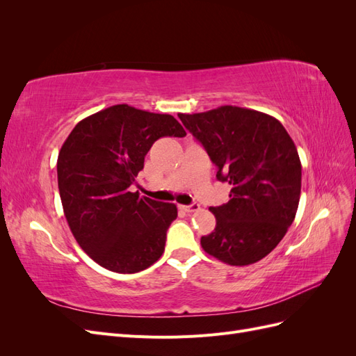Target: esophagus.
<instances>
[{
  "instance_id": "34e87169",
  "label": "esophagus",
  "mask_w": 356,
  "mask_h": 356,
  "mask_svg": "<svg viewBox=\"0 0 356 356\" xmlns=\"http://www.w3.org/2000/svg\"><path fill=\"white\" fill-rule=\"evenodd\" d=\"M179 209L184 211V212H196V211L200 209V204L196 203V202L191 203V204H181Z\"/></svg>"
}]
</instances>
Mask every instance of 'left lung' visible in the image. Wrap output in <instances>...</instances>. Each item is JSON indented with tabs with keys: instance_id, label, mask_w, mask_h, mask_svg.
Returning a JSON list of instances; mask_svg holds the SVG:
<instances>
[{
	"instance_id": "left-lung-1",
	"label": "left lung",
	"mask_w": 356,
	"mask_h": 356,
	"mask_svg": "<svg viewBox=\"0 0 356 356\" xmlns=\"http://www.w3.org/2000/svg\"><path fill=\"white\" fill-rule=\"evenodd\" d=\"M178 117L217 166V179L232 186L230 200L209 208L217 225L202 236V248L230 266L260 261L296 218L301 163L294 141L275 117L241 106Z\"/></svg>"
}]
</instances>
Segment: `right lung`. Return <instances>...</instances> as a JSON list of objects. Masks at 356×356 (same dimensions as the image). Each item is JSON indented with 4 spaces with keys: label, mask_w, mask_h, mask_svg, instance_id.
<instances>
[{
    "label": "right lung",
    "mask_w": 356,
    "mask_h": 356,
    "mask_svg": "<svg viewBox=\"0 0 356 356\" xmlns=\"http://www.w3.org/2000/svg\"><path fill=\"white\" fill-rule=\"evenodd\" d=\"M163 136L186 131L169 114L118 104L83 118L59 152L58 186L70 229L83 251L111 272L145 270L165 251L177 204L131 191Z\"/></svg>",
    "instance_id": "1"
}]
</instances>
